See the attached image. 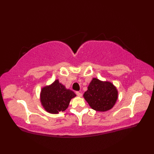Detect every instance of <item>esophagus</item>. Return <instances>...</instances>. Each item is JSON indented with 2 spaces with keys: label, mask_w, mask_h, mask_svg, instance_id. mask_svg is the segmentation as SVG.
Here are the masks:
<instances>
[{
  "label": "esophagus",
  "mask_w": 154,
  "mask_h": 154,
  "mask_svg": "<svg viewBox=\"0 0 154 154\" xmlns=\"http://www.w3.org/2000/svg\"><path fill=\"white\" fill-rule=\"evenodd\" d=\"M76 94H77V95L78 96V97H82V95H83V94L81 93H80V92H79V91H77V92H76Z\"/></svg>",
  "instance_id": "obj_1"
}]
</instances>
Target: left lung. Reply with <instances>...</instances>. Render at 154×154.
<instances>
[{"mask_svg":"<svg viewBox=\"0 0 154 154\" xmlns=\"http://www.w3.org/2000/svg\"><path fill=\"white\" fill-rule=\"evenodd\" d=\"M83 97L94 110L104 112L112 109L118 99L116 87L109 81L93 78Z\"/></svg>","mask_w":154,"mask_h":154,"instance_id":"8db88e82","label":"left lung"}]
</instances>
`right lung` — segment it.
Instances as JSON below:
<instances>
[{
  "label": "right lung",
  "mask_w": 154,
  "mask_h": 154,
  "mask_svg": "<svg viewBox=\"0 0 154 154\" xmlns=\"http://www.w3.org/2000/svg\"><path fill=\"white\" fill-rule=\"evenodd\" d=\"M75 97H76V94L73 91L67 89L57 79L50 85L42 88L40 101L42 105L47 112L57 114L66 110L71 99Z\"/></svg>",
  "instance_id": "1"
}]
</instances>
